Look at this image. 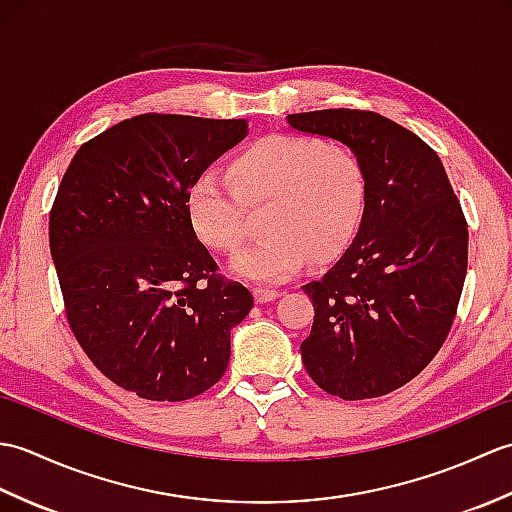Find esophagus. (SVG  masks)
I'll list each match as a JSON object with an SVG mask.
<instances>
[{
    "label": "esophagus",
    "instance_id": "34e87169",
    "mask_svg": "<svg viewBox=\"0 0 512 512\" xmlns=\"http://www.w3.org/2000/svg\"><path fill=\"white\" fill-rule=\"evenodd\" d=\"M253 297L257 303H268V301H275L279 297V290L273 288H253Z\"/></svg>",
    "mask_w": 512,
    "mask_h": 512
}]
</instances>
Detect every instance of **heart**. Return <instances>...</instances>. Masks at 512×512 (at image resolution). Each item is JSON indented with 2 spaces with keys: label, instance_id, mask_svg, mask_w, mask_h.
<instances>
[{
  "label": "heart",
  "instance_id": "obj_1",
  "mask_svg": "<svg viewBox=\"0 0 512 512\" xmlns=\"http://www.w3.org/2000/svg\"><path fill=\"white\" fill-rule=\"evenodd\" d=\"M228 180L202 173L187 215L202 244L233 255L248 237V211H262L266 237L233 262V273L275 284L306 264L328 262L352 242L365 204V169L350 147L273 134L231 160Z\"/></svg>",
  "mask_w": 512,
  "mask_h": 512
}]
</instances>
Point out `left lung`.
Wrapping results in <instances>:
<instances>
[{"label":"left lung","instance_id":"left-lung-1","mask_svg":"<svg viewBox=\"0 0 512 512\" xmlns=\"http://www.w3.org/2000/svg\"><path fill=\"white\" fill-rule=\"evenodd\" d=\"M286 121L350 147L367 180L354 242L303 286L314 306L303 365L332 396H385L431 363L458 312L469 264L460 200L436 151L385 116L319 110Z\"/></svg>","mask_w":512,"mask_h":512}]
</instances>
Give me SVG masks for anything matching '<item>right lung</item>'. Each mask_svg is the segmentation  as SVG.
Returning a JSON list of instances; mask_svg holds the SVG:
<instances>
[{
  "instance_id": "1",
  "label": "right lung",
  "mask_w": 512,
  "mask_h": 512,
  "mask_svg": "<svg viewBox=\"0 0 512 512\" xmlns=\"http://www.w3.org/2000/svg\"><path fill=\"white\" fill-rule=\"evenodd\" d=\"M248 134L244 118L140 114L76 151L50 211L65 314L101 374L147 400L211 389L253 295L217 275L187 191Z\"/></svg>"
}]
</instances>
